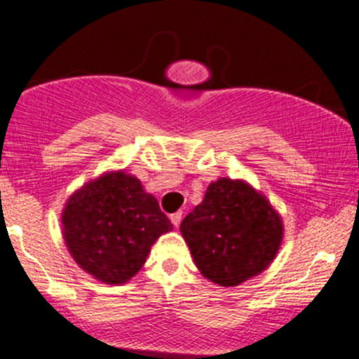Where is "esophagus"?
Returning a JSON list of instances; mask_svg holds the SVG:
<instances>
[{
	"label": "esophagus",
	"mask_w": 359,
	"mask_h": 359,
	"mask_svg": "<svg viewBox=\"0 0 359 359\" xmlns=\"http://www.w3.org/2000/svg\"><path fill=\"white\" fill-rule=\"evenodd\" d=\"M170 220H172L173 226L179 227V226H180V220H182V213H180V212L172 213V215H170Z\"/></svg>",
	"instance_id": "obj_1"
}]
</instances>
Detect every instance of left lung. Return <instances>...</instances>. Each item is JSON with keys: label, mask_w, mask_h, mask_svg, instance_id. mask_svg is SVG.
<instances>
[{"label": "left lung", "mask_w": 359, "mask_h": 359, "mask_svg": "<svg viewBox=\"0 0 359 359\" xmlns=\"http://www.w3.org/2000/svg\"><path fill=\"white\" fill-rule=\"evenodd\" d=\"M180 233L194 264L219 287H238L266 271L283 241V220L247 180L222 179L182 220Z\"/></svg>", "instance_id": "left-lung-1"}]
</instances>
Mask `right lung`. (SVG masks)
Instances as JSON below:
<instances>
[{"instance_id": "add662e5", "label": "right lung", "mask_w": 359, "mask_h": 359, "mask_svg": "<svg viewBox=\"0 0 359 359\" xmlns=\"http://www.w3.org/2000/svg\"><path fill=\"white\" fill-rule=\"evenodd\" d=\"M60 220L74 262L106 285L132 280L158 238L173 229L156 198L125 170L83 184L67 198Z\"/></svg>"}]
</instances>
